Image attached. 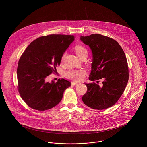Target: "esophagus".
Listing matches in <instances>:
<instances>
[{
	"label": "esophagus",
	"mask_w": 147,
	"mask_h": 147,
	"mask_svg": "<svg viewBox=\"0 0 147 147\" xmlns=\"http://www.w3.org/2000/svg\"><path fill=\"white\" fill-rule=\"evenodd\" d=\"M71 84L72 85H76L78 84V83H77V82H72L71 83Z\"/></svg>",
	"instance_id": "1"
}]
</instances>
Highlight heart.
<instances>
[{"label": "heart", "mask_w": 147, "mask_h": 147, "mask_svg": "<svg viewBox=\"0 0 147 147\" xmlns=\"http://www.w3.org/2000/svg\"><path fill=\"white\" fill-rule=\"evenodd\" d=\"M75 51L77 55L82 59L85 56L88 55V51L87 49L82 45H77L75 47ZM64 56V54L62 56V58ZM85 75V71L83 70H77L70 69L65 73V76L68 79H72L76 81H80L84 78Z\"/></svg>", "instance_id": "1"}]
</instances>
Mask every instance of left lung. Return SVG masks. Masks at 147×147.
<instances>
[{
	"label": "left lung",
	"instance_id": "1",
	"mask_svg": "<svg viewBox=\"0 0 147 147\" xmlns=\"http://www.w3.org/2000/svg\"><path fill=\"white\" fill-rule=\"evenodd\" d=\"M90 47L93 61L89 79L102 80V87L95 82L85 83L87 91L83 96L84 104L92 109L104 110L115 105L125 90L129 71L126 55L119 43L100 34L80 37Z\"/></svg>",
	"mask_w": 147,
	"mask_h": 147
}]
</instances>
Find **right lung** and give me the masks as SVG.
<instances>
[{
	"label": "right lung",
	"mask_w": 147,
	"mask_h": 147,
	"mask_svg": "<svg viewBox=\"0 0 147 147\" xmlns=\"http://www.w3.org/2000/svg\"><path fill=\"white\" fill-rule=\"evenodd\" d=\"M73 35L40 37L31 42L22 54L17 69L18 89L22 99L38 111L50 109L60 102L70 82L59 79L55 83L46 78L56 71L65 51L74 40Z\"/></svg>",
	"instance_id": "add662e5"
}]
</instances>
